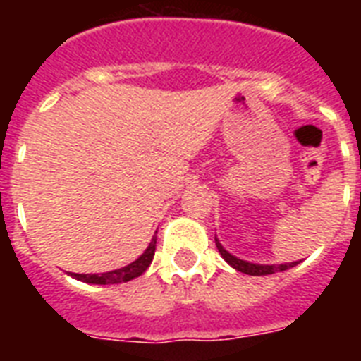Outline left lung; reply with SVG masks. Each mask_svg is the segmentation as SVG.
I'll use <instances>...</instances> for the list:
<instances>
[{"mask_svg": "<svg viewBox=\"0 0 361 361\" xmlns=\"http://www.w3.org/2000/svg\"><path fill=\"white\" fill-rule=\"evenodd\" d=\"M215 244H216V250H219V253L222 255V258H224L226 262L229 264V266H233L237 271H240V273H245V275H255V276H260V275H273V273H279V271H286V269H291V267H295L296 264L300 262H291V264H280V266H260V264H251V262H245V260H240V258L233 257L231 253H228V251L220 245V242L215 238Z\"/></svg>", "mask_w": 361, "mask_h": 361, "instance_id": "left-lung-1", "label": "left lung"}]
</instances>
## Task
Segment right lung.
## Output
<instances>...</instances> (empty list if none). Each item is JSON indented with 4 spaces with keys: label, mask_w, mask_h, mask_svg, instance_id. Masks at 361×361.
<instances>
[{
    "label": "right lung",
    "mask_w": 361,
    "mask_h": 361,
    "mask_svg": "<svg viewBox=\"0 0 361 361\" xmlns=\"http://www.w3.org/2000/svg\"><path fill=\"white\" fill-rule=\"evenodd\" d=\"M155 244H157V237H153L149 242L148 250L137 258L135 262H132L130 266L121 267V269L110 271V273H101V275H78V273H70L73 279L81 280L86 283H101V286H108V283H123L130 282V280L141 276L146 269L149 267L153 260V255H155Z\"/></svg>",
    "instance_id": "right-lung-1"
}]
</instances>
